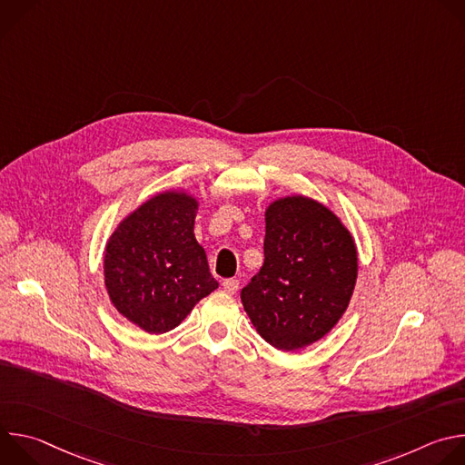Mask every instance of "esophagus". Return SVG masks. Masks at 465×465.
Returning a JSON list of instances; mask_svg holds the SVG:
<instances>
[{
  "label": "esophagus",
  "mask_w": 465,
  "mask_h": 465,
  "mask_svg": "<svg viewBox=\"0 0 465 465\" xmlns=\"http://www.w3.org/2000/svg\"><path fill=\"white\" fill-rule=\"evenodd\" d=\"M223 289L228 292V294H235L239 291V280H224L223 282Z\"/></svg>",
  "instance_id": "esophagus-1"
}]
</instances>
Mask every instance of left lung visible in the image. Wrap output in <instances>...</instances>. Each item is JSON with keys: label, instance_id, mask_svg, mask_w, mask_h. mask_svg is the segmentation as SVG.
<instances>
[{"label": "left lung", "instance_id": "1", "mask_svg": "<svg viewBox=\"0 0 465 465\" xmlns=\"http://www.w3.org/2000/svg\"><path fill=\"white\" fill-rule=\"evenodd\" d=\"M264 261L241 291L257 333L294 351L327 335L348 309L357 282V248L333 212L287 196L264 213Z\"/></svg>", "mask_w": 465, "mask_h": 465}]
</instances>
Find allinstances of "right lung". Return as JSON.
Instances as JSON below:
<instances>
[{
    "instance_id": "add662e5",
    "label": "right lung",
    "mask_w": 465,
    "mask_h": 465,
    "mask_svg": "<svg viewBox=\"0 0 465 465\" xmlns=\"http://www.w3.org/2000/svg\"><path fill=\"white\" fill-rule=\"evenodd\" d=\"M196 201L162 193L128 215L104 252V283L115 309L147 333H167L219 283L196 242Z\"/></svg>"
}]
</instances>
